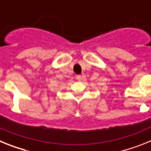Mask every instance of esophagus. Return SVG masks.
<instances>
[{
    "mask_svg": "<svg viewBox=\"0 0 151 151\" xmlns=\"http://www.w3.org/2000/svg\"><path fill=\"white\" fill-rule=\"evenodd\" d=\"M82 76H76V79L78 80V81H81L82 80Z\"/></svg>",
    "mask_w": 151,
    "mask_h": 151,
    "instance_id": "esophagus-1",
    "label": "esophagus"
}]
</instances>
